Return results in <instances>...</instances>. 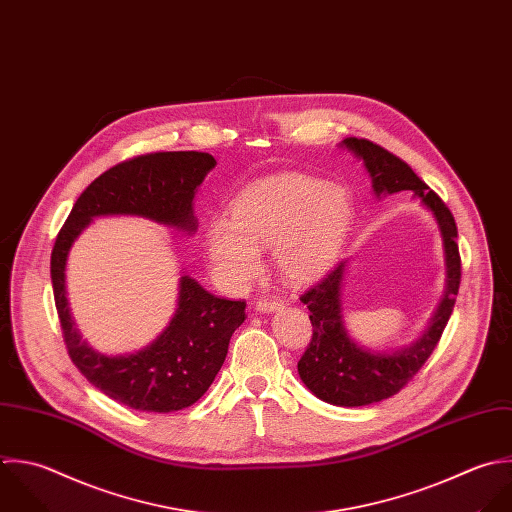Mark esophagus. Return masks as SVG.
<instances>
[{
	"label": "esophagus",
	"mask_w": 512,
	"mask_h": 512,
	"mask_svg": "<svg viewBox=\"0 0 512 512\" xmlns=\"http://www.w3.org/2000/svg\"><path fill=\"white\" fill-rule=\"evenodd\" d=\"M279 309H283V303L279 299H259L255 303V311L259 313H275Z\"/></svg>",
	"instance_id": "obj_1"
}]
</instances>
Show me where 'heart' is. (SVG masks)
Masks as SVG:
<instances>
[{
  "label": "heart",
  "mask_w": 512,
  "mask_h": 512,
  "mask_svg": "<svg viewBox=\"0 0 512 512\" xmlns=\"http://www.w3.org/2000/svg\"><path fill=\"white\" fill-rule=\"evenodd\" d=\"M353 201L341 185L287 173L241 191L231 219L205 227V253L219 285L239 293L261 273L263 249H273L279 275L295 285L321 277L339 257L353 223Z\"/></svg>",
  "instance_id": "heart-1"
}]
</instances>
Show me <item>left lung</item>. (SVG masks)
<instances>
[{"label": "left lung", "instance_id": "8db88e82", "mask_svg": "<svg viewBox=\"0 0 512 512\" xmlns=\"http://www.w3.org/2000/svg\"><path fill=\"white\" fill-rule=\"evenodd\" d=\"M341 147L363 161L375 197L381 199L399 191H413L415 199L431 211L443 237L447 265L445 295L435 315L417 341L399 349H369L349 335L341 301L349 267L347 259L339 261L317 285L301 295V303L311 311L309 319L313 325V339L297 363L301 381L317 399L329 405L363 407L399 393L435 351L457 301L461 257L455 217L405 161L367 139L347 137L341 141Z\"/></svg>", "mask_w": 512, "mask_h": 512}]
</instances>
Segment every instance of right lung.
<instances>
[{
  "label": "right lung",
  "mask_w": 512,
  "mask_h": 512,
  "mask_svg": "<svg viewBox=\"0 0 512 512\" xmlns=\"http://www.w3.org/2000/svg\"><path fill=\"white\" fill-rule=\"evenodd\" d=\"M217 165L199 151L147 153L101 173L75 201L51 251V283L67 353L81 375L109 399L145 413H171L197 403L219 373L231 335L245 321V301H229L181 275L177 309L147 347L105 355L79 333L65 287L73 241L95 217L131 215L193 235L195 195Z\"/></svg>",
  "instance_id": "1"
}]
</instances>
